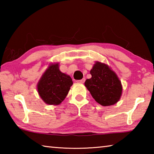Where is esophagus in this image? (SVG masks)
<instances>
[{
    "label": "esophagus",
    "mask_w": 154,
    "mask_h": 154,
    "mask_svg": "<svg viewBox=\"0 0 154 154\" xmlns=\"http://www.w3.org/2000/svg\"><path fill=\"white\" fill-rule=\"evenodd\" d=\"M84 82H85V79H84V78H83V79H81V80L77 81V82L81 83H84Z\"/></svg>",
    "instance_id": "obj_1"
}]
</instances>
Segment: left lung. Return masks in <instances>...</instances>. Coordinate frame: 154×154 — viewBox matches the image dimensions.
<instances>
[{
  "instance_id": "8db88e82",
  "label": "left lung",
  "mask_w": 154,
  "mask_h": 154,
  "mask_svg": "<svg viewBox=\"0 0 154 154\" xmlns=\"http://www.w3.org/2000/svg\"><path fill=\"white\" fill-rule=\"evenodd\" d=\"M92 77L85 82V86L94 99L103 106H111L119 101L122 93L120 80L108 65L96 62L90 71Z\"/></svg>"
}]
</instances>
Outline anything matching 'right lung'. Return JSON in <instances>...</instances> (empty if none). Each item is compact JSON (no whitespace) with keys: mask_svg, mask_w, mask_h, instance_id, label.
Returning <instances> with one entry per match:
<instances>
[{"mask_svg":"<svg viewBox=\"0 0 154 154\" xmlns=\"http://www.w3.org/2000/svg\"><path fill=\"white\" fill-rule=\"evenodd\" d=\"M72 81L59 70V64H51L37 84L40 97L48 105H58L67 96Z\"/></svg>","mask_w":154,"mask_h":154,"instance_id":"1","label":"right lung"}]
</instances>
